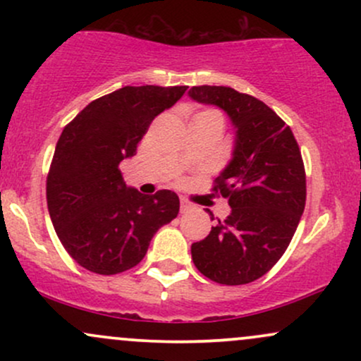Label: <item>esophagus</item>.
Segmentation results:
<instances>
[{
    "instance_id": "obj_1",
    "label": "esophagus",
    "mask_w": 361,
    "mask_h": 361,
    "mask_svg": "<svg viewBox=\"0 0 361 361\" xmlns=\"http://www.w3.org/2000/svg\"><path fill=\"white\" fill-rule=\"evenodd\" d=\"M180 209H181V212H188V210H192L193 209V205L192 204H190V202L188 200H185V198H181V200H180Z\"/></svg>"
}]
</instances>
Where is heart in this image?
<instances>
[{"label": "heart", "instance_id": "1", "mask_svg": "<svg viewBox=\"0 0 361 361\" xmlns=\"http://www.w3.org/2000/svg\"><path fill=\"white\" fill-rule=\"evenodd\" d=\"M193 120H204V122L217 123L221 128L224 127V115L215 109H205V110L197 111V114L193 115Z\"/></svg>", "mask_w": 361, "mask_h": 361}]
</instances>
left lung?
I'll return each instance as SVG.
<instances>
[{"label": "left lung", "instance_id": "8db88e82", "mask_svg": "<svg viewBox=\"0 0 361 361\" xmlns=\"http://www.w3.org/2000/svg\"><path fill=\"white\" fill-rule=\"evenodd\" d=\"M188 94L222 109L235 128L233 159L212 186L229 200L231 214L192 244V259L217 283H251L283 256L304 212L307 190L299 144L283 120L251 94L207 85Z\"/></svg>", "mask_w": 361, "mask_h": 361}]
</instances>
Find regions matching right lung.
Masks as SVG:
<instances>
[{"mask_svg": "<svg viewBox=\"0 0 361 361\" xmlns=\"http://www.w3.org/2000/svg\"><path fill=\"white\" fill-rule=\"evenodd\" d=\"M188 86H123L85 106L62 130L47 175V207L64 250L98 275L139 264L159 227L180 212L171 190L128 188L120 163Z\"/></svg>", "mask_w": 361, "mask_h": 361, "instance_id": "1", "label": "right lung"}]
</instances>
